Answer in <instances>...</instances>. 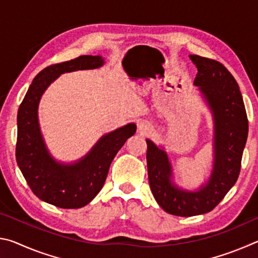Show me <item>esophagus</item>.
Instances as JSON below:
<instances>
[{
	"mask_svg": "<svg viewBox=\"0 0 258 258\" xmlns=\"http://www.w3.org/2000/svg\"><path fill=\"white\" fill-rule=\"evenodd\" d=\"M150 128H151V125H150L149 121L141 120V121H139V123H138V130L141 134L148 133L150 131Z\"/></svg>",
	"mask_w": 258,
	"mask_h": 258,
	"instance_id": "34e87169",
	"label": "esophagus"
}]
</instances>
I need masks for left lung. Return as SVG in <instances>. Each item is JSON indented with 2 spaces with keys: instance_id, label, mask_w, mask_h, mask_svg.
I'll return each mask as SVG.
<instances>
[{
  "instance_id": "8db88e82",
  "label": "left lung",
  "mask_w": 258,
  "mask_h": 258,
  "mask_svg": "<svg viewBox=\"0 0 258 258\" xmlns=\"http://www.w3.org/2000/svg\"><path fill=\"white\" fill-rule=\"evenodd\" d=\"M198 69L194 84L212 112L213 168L196 190L174 182L173 166L163 147L147 139L148 177L152 195L166 213L195 216L211 212L237 182L248 137V119L237 81L218 61L190 54Z\"/></svg>"
}]
</instances>
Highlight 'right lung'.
<instances>
[{"mask_svg": "<svg viewBox=\"0 0 258 258\" xmlns=\"http://www.w3.org/2000/svg\"><path fill=\"white\" fill-rule=\"evenodd\" d=\"M104 64L101 55H81L43 69L30 84L21 102L17 123V163L35 195L60 208H81L102 189L117 152L137 132L134 123L102 135L87 154L74 163H61L50 154L38 121V104L45 90L61 74L97 69Z\"/></svg>", "mask_w": 258, "mask_h": 258, "instance_id": "1", "label": "right lung"}]
</instances>
